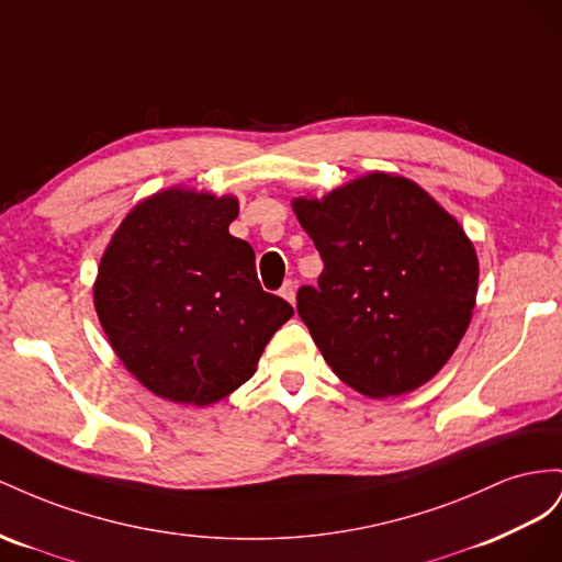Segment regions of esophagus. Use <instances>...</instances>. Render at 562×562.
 Returning a JSON list of instances; mask_svg holds the SVG:
<instances>
[{
  "instance_id": "esophagus-1",
  "label": "esophagus",
  "mask_w": 562,
  "mask_h": 562,
  "mask_svg": "<svg viewBox=\"0 0 562 562\" xmlns=\"http://www.w3.org/2000/svg\"><path fill=\"white\" fill-rule=\"evenodd\" d=\"M280 296L284 299V301H290L292 306H294V301H296V282H292V280H286L284 284H282V290H280Z\"/></svg>"
}]
</instances>
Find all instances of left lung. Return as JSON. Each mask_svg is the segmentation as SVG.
Here are the masks:
<instances>
[{"label":"left lung","mask_w":562,"mask_h":562,"mask_svg":"<svg viewBox=\"0 0 562 562\" xmlns=\"http://www.w3.org/2000/svg\"><path fill=\"white\" fill-rule=\"evenodd\" d=\"M292 210L325 263L296 311L331 372L370 397L424 386L473 317L477 254L459 221L386 171L294 198Z\"/></svg>","instance_id":"left-lung-1"}]
</instances>
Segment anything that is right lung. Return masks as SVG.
<instances>
[{"label": "right lung", "mask_w": 562, "mask_h": 562, "mask_svg": "<svg viewBox=\"0 0 562 562\" xmlns=\"http://www.w3.org/2000/svg\"><path fill=\"white\" fill-rule=\"evenodd\" d=\"M235 195L159 190L126 214L93 282L112 350L169 403L206 407L249 381L294 308L261 290L254 249L228 233Z\"/></svg>", "instance_id": "right-lung-1"}]
</instances>
